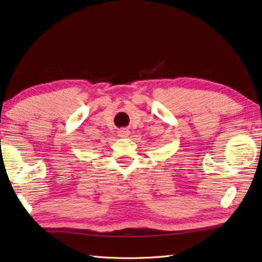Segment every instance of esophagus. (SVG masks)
Instances as JSON below:
<instances>
[{
  "instance_id": "34e87169",
  "label": "esophagus",
  "mask_w": 262,
  "mask_h": 262,
  "mask_svg": "<svg viewBox=\"0 0 262 262\" xmlns=\"http://www.w3.org/2000/svg\"><path fill=\"white\" fill-rule=\"evenodd\" d=\"M130 134V132L126 129V128H122V129H119L118 130V136L119 137H128Z\"/></svg>"
}]
</instances>
